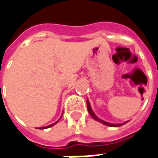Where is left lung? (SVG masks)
I'll use <instances>...</instances> for the list:
<instances>
[{"instance_id": "8db88e82", "label": "left lung", "mask_w": 158, "mask_h": 158, "mask_svg": "<svg viewBox=\"0 0 158 158\" xmlns=\"http://www.w3.org/2000/svg\"><path fill=\"white\" fill-rule=\"evenodd\" d=\"M86 104H87V109H88V112L90 114V115H91V117L93 118L94 120H96L97 121H99V122H101L102 124H104V125L108 126V127H121V126L124 125L126 124L127 122H128V121H126L124 123H120V124H114V123H110V122H107V121H103V120H101L100 118H98L95 113L93 112V110L91 109V107H90V102H89V100L87 99L86 101Z\"/></svg>"}]
</instances>
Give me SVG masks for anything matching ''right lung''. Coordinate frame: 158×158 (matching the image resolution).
<instances>
[{"label": "right lung", "instance_id": "right-lung-1", "mask_svg": "<svg viewBox=\"0 0 158 158\" xmlns=\"http://www.w3.org/2000/svg\"><path fill=\"white\" fill-rule=\"evenodd\" d=\"M61 116H62V115H61ZM58 121H59V120H58ZM58 121H56V122H55V123H53V124H51V125H49V126H47V127H41V128H42V129L48 128V127H52V126H54V125H55V124H56V123H57V122H58Z\"/></svg>", "mask_w": 158, "mask_h": 158}]
</instances>
